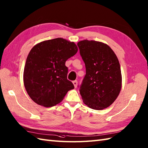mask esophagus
I'll return each mask as SVG.
<instances>
[{
    "instance_id": "34e87169",
    "label": "esophagus",
    "mask_w": 148,
    "mask_h": 148,
    "mask_svg": "<svg viewBox=\"0 0 148 148\" xmlns=\"http://www.w3.org/2000/svg\"><path fill=\"white\" fill-rule=\"evenodd\" d=\"M73 83L74 86V88H77V81H74L73 82Z\"/></svg>"
}]
</instances>
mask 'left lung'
Segmentation results:
<instances>
[{
	"mask_svg": "<svg viewBox=\"0 0 148 148\" xmlns=\"http://www.w3.org/2000/svg\"><path fill=\"white\" fill-rule=\"evenodd\" d=\"M86 66L79 92L84 103L94 110L105 109L115 101L122 88V74L117 57L108 45L94 40L79 42Z\"/></svg>",
	"mask_w": 148,
	"mask_h": 148,
	"instance_id": "obj_1",
	"label": "left lung"
}]
</instances>
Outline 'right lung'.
<instances>
[{
	"label": "right lung",
	"instance_id": "1",
	"mask_svg": "<svg viewBox=\"0 0 148 148\" xmlns=\"http://www.w3.org/2000/svg\"><path fill=\"white\" fill-rule=\"evenodd\" d=\"M77 50L74 42L62 38L43 41L32 48L26 58L23 81L34 102L51 107L59 103L74 88L67 79L66 62Z\"/></svg>",
	"mask_w": 148,
	"mask_h": 148
}]
</instances>
